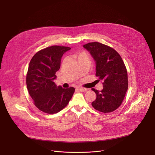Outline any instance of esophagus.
Listing matches in <instances>:
<instances>
[{
    "instance_id": "esophagus-1",
    "label": "esophagus",
    "mask_w": 155,
    "mask_h": 155,
    "mask_svg": "<svg viewBox=\"0 0 155 155\" xmlns=\"http://www.w3.org/2000/svg\"><path fill=\"white\" fill-rule=\"evenodd\" d=\"M77 88L78 91H80V92H85V91H86L87 90V89L86 88L82 87H78Z\"/></svg>"
}]
</instances>
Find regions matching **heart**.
<instances>
[{"label": "heart", "instance_id": "heart-1", "mask_svg": "<svg viewBox=\"0 0 155 155\" xmlns=\"http://www.w3.org/2000/svg\"><path fill=\"white\" fill-rule=\"evenodd\" d=\"M84 54V53H80V54H79V55H81V54ZM79 55H78V56H79Z\"/></svg>", "mask_w": 155, "mask_h": 155}]
</instances>
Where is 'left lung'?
I'll use <instances>...</instances> for the list:
<instances>
[{"mask_svg":"<svg viewBox=\"0 0 155 155\" xmlns=\"http://www.w3.org/2000/svg\"><path fill=\"white\" fill-rule=\"evenodd\" d=\"M96 62L95 75L103 81V89L96 94L92 107L101 112L109 113L119 107L128 88L127 72L120 54L112 48L98 43H89L83 46Z\"/></svg>","mask_w":155,"mask_h":155,"instance_id":"left-lung-1","label":"left lung"}]
</instances>
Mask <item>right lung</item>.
<instances>
[{
	"instance_id": "1",
	"label": "right lung",
	"mask_w": 155,
	"mask_h": 155,
	"mask_svg": "<svg viewBox=\"0 0 155 155\" xmlns=\"http://www.w3.org/2000/svg\"><path fill=\"white\" fill-rule=\"evenodd\" d=\"M71 48L52 46L38 51L30 61L26 75L29 94L35 106L46 114H56L68 105L75 88H63L54 82L63 54Z\"/></svg>"
}]
</instances>
